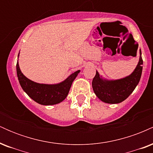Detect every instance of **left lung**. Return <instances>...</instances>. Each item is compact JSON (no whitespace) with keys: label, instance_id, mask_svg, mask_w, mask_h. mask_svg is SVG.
I'll list each match as a JSON object with an SVG mask.
<instances>
[{"label":"left lung","instance_id":"left-lung-1","mask_svg":"<svg viewBox=\"0 0 153 153\" xmlns=\"http://www.w3.org/2000/svg\"><path fill=\"white\" fill-rule=\"evenodd\" d=\"M140 60L133 73L129 76L115 80H108L100 77L97 71L93 79L92 87L95 94L100 100L107 103L122 102L129 96L140 82L143 72V61L140 50Z\"/></svg>","mask_w":153,"mask_h":153}]
</instances>
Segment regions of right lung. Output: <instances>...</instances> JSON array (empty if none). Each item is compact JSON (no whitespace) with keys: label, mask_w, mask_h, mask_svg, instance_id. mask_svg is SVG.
Returning a JSON list of instances; mask_svg holds the SVG:
<instances>
[{"label":"right lung","mask_w":153,"mask_h":153,"mask_svg":"<svg viewBox=\"0 0 153 153\" xmlns=\"http://www.w3.org/2000/svg\"><path fill=\"white\" fill-rule=\"evenodd\" d=\"M16 72L19 83L26 94L39 104L47 106L57 104L65 100L69 93L73 80L80 73V71L72 73L62 82L53 85L37 83L28 79L21 71L18 61Z\"/></svg>","instance_id":"right-lung-1"}]
</instances>
